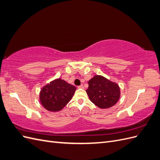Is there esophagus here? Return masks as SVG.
<instances>
[{"instance_id":"34e87169","label":"esophagus","mask_w":160,"mask_h":160,"mask_svg":"<svg viewBox=\"0 0 160 160\" xmlns=\"http://www.w3.org/2000/svg\"><path fill=\"white\" fill-rule=\"evenodd\" d=\"M78 88L79 89H84V86L83 85H81L78 86Z\"/></svg>"}]
</instances>
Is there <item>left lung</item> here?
Wrapping results in <instances>:
<instances>
[{
	"instance_id": "left-lung-1",
	"label": "left lung",
	"mask_w": 160,
	"mask_h": 160,
	"mask_svg": "<svg viewBox=\"0 0 160 160\" xmlns=\"http://www.w3.org/2000/svg\"><path fill=\"white\" fill-rule=\"evenodd\" d=\"M88 84L86 92L90 101L101 109L111 108L119 99L121 91L118 84L102 75H95Z\"/></svg>"
}]
</instances>
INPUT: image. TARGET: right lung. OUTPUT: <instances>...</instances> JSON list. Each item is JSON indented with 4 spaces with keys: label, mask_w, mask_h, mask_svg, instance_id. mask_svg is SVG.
<instances>
[{
    "label": "right lung",
    "mask_w": 160,
    "mask_h": 160,
    "mask_svg": "<svg viewBox=\"0 0 160 160\" xmlns=\"http://www.w3.org/2000/svg\"><path fill=\"white\" fill-rule=\"evenodd\" d=\"M76 89V87L63 79H55L43 86L41 89L40 102L47 110L57 112L63 109L69 102Z\"/></svg>",
    "instance_id": "obj_1"
}]
</instances>
